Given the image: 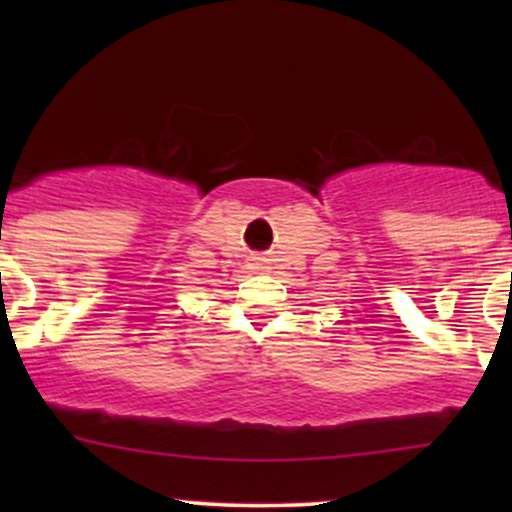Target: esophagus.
Wrapping results in <instances>:
<instances>
[{
    "mask_svg": "<svg viewBox=\"0 0 512 512\" xmlns=\"http://www.w3.org/2000/svg\"><path fill=\"white\" fill-rule=\"evenodd\" d=\"M255 264H257V269H262V267H260V264H262L260 257H255Z\"/></svg>",
    "mask_w": 512,
    "mask_h": 512,
    "instance_id": "34e87169",
    "label": "esophagus"
}]
</instances>
